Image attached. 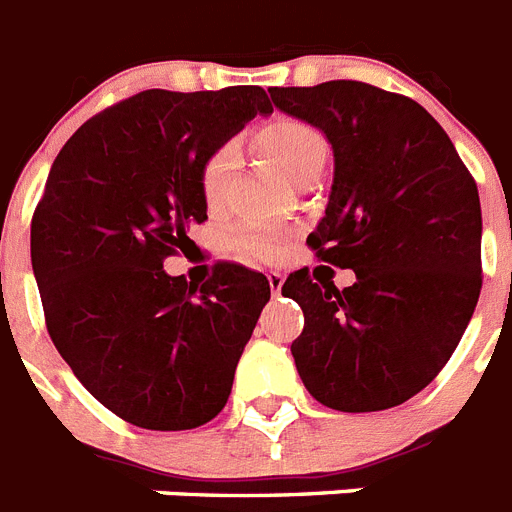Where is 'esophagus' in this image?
<instances>
[{
	"instance_id": "34e87169",
	"label": "esophagus",
	"mask_w": 512,
	"mask_h": 512,
	"mask_svg": "<svg viewBox=\"0 0 512 512\" xmlns=\"http://www.w3.org/2000/svg\"><path fill=\"white\" fill-rule=\"evenodd\" d=\"M266 280H269V290H272L274 295H280L282 285H285V277H282L280 272H269L266 274Z\"/></svg>"
}]
</instances>
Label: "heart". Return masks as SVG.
<instances>
[{
    "label": "heart",
    "instance_id": "obj_1",
    "mask_svg": "<svg viewBox=\"0 0 512 512\" xmlns=\"http://www.w3.org/2000/svg\"><path fill=\"white\" fill-rule=\"evenodd\" d=\"M253 143L290 183H301L308 172L324 170L329 156L327 138L316 128H311L308 122L293 120V117H280V120L264 125L253 135ZM238 159V149L232 143H225L206 156L204 167H201V193H204L209 211H222L227 206L232 177L238 172ZM230 243L243 256L259 261L277 259L285 251L282 232L272 230V227L243 225L232 232Z\"/></svg>",
    "mask_w": 512,
    "mask_h": 512
}]
</instances>
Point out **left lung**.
I'll return each instance as SVG.
<instances>
[{
    "label": "left lung",
    "instance_id": "1",
    "mask_svg": "<svg viewBox=\"0 0 512 512\" xmlns=\"http://www.w3.org/2000/svg\"><path fill=\"white\" fill-rule=\"evenodd\" d=\"M274 107L327 135L335 177L308 246L356 282L298 269L282 295L306 324L290 345L306 390L345 413L384 411L450 361L481 293L474 177L439 122L408 96L358 80L269 88Z\"/></svg>",
    "mask_w": 512,
    "mask_h": 512
}]
</instances>
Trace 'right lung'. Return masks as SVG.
I'll return each instance as SVG.
<instances>
[{"instance_id":"right-lung-1","label":"right lung","mask_w":512,"mask_h":512,"mask_svg":"<svg viewBox=\"0 0 512 512\" xmlns=\"http://www.w3.org/2000/svg\"><path fill=\"white\" fill-rule=\"evenodd\" d=\"M256 114L259 86L151 88L83 122L57 154L31 225L54 348L104 408L180 432L217 416L261 308L264 274L217 264L198 287L164 272L206 219L201 167Z\"/></svg>"}]
</instances>
